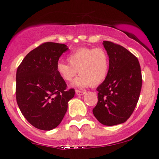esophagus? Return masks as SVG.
Here are the masks:
<instances>
[{
	"mask_svg": "<svg viewBox=\"0 0 159 159\" xmlns=\"http://www.w3.org/2000/svg\"><path fill=\"white\" fill-rule=\"evenodd\" d=\"M75 93L78 96H82V95H84L85 93L84 91H81V90H76Z\"/></svg>",
	"mask_w": 159,
	"mask_h": 159,
	"instance_id": "34e87169",
	"label": "esophagus"
}]
</instances>
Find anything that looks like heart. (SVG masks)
Listing matches in <instances>:
<instances>
[{"mask_svg":"<svg viewBox=\"0 0 159 159\" xmlns=\"http://www.w3.org/2000/svg\"><path fill=\"white\" fill-rule=\"evenodd\" d=\"M69 64L59 62L57 71L66 82L80 75L74 85L78 87H96L102 83L109 70V57L102 48H81L75 50L67 58Z\"/></svg>","mask_w":159,"mask_h":159,"instance_id":"obj_1","label":"heart"}]
</instances>
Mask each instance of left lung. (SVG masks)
<instances>
[{"mask_svg": "<svg viewBox=\"0 0 159 159\" xmlns=\"http://www.w3.org/2000/svg\"><path fill=\"white\" fill-rule=\"evenodd\" d=\"M109 57L105 80L96 89L98 102L95 117L105 125L125 123L135 108L141 90L142 75L138 58L121 45L104 41Z\"/></svg>", "mask_w": 159, "mask_h": 159, "instance_id": "obj_1", "label": "left lung"}]
</instances>
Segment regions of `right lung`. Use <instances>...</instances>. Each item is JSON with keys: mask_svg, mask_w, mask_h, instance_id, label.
I'll list each match as a JSON object with an SVG mask.
<instances>
[{"mask_svg": "<svg viewBox=\"0 0 159 159\" xmlns=\"http://www.w3.org/2000/svg\"><path fill=\"white\" fill-rule=\"evenodd\" d=\"M65 44L44 43L25 56L16 72V101L21 114L33 126L49 131L61 123L75 90L57 71Z\"/></svg>", "mask_w": 159, "mask_h": 159, "instance_id": "right-lung-1", "label": "right lung"}]
</instances>
